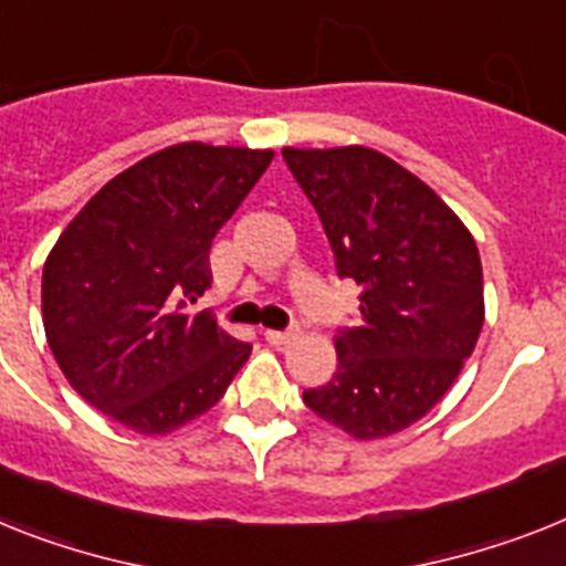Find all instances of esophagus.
Returning a JSON list of instances; mask_svg holds the SVG:
<instances>
[{
	"instance_id": "34e87169",
	"label": "esophagus",
	"mask_w": 566,
	"mask_h": 566,
	"mask_svg": "<svg viewBox=\"0 0 566 566\" xmlns=\"http://www.w3.org/2000/svg\"><path fill=\"white\" fill-rule=\"evenodd\" d=\"M294 338H297V326H292V329H265V340L274 344V347H286Z\"/></svg>"
}]
</instances>
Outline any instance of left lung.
<instances>
[{
  "label": "left lung",
  "instance_id": "1",
  "mask_svg": "<svg viewBox=\"0 0 566 566\" xmlns=\"http://www.w3.org/2000/svg\"><path fill=\"white\" fill-rule=\"evenodd\" d=\"M315 205L338 277L361 286L358 326L335 335L338 370L306 408L356 440H381L448 394L483 329L474 237L422 179L370 147H283Z\"/></svg>",
  "mask_w": 566,
  "mask_h": 566
}]
</instances>
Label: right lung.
Here are the masks:
<instances>
[{"instance_id": "right-lung-1", "label": "right lung", "mask_w": 566, "mask_h": 566, "mask_svg": "<svg viewBox=\"0 0 566 566\" xmlns=\"http://www.w3.org/2000/svg\"><path fill=\"white\" fill-rule=\"evenodd\" d=\"M272 149L185 142L97 190L42 269V326L69 385L135 433H170L222 399L251 344L188 303L210 286V242Z\"/></svg>"}]
</instances>
